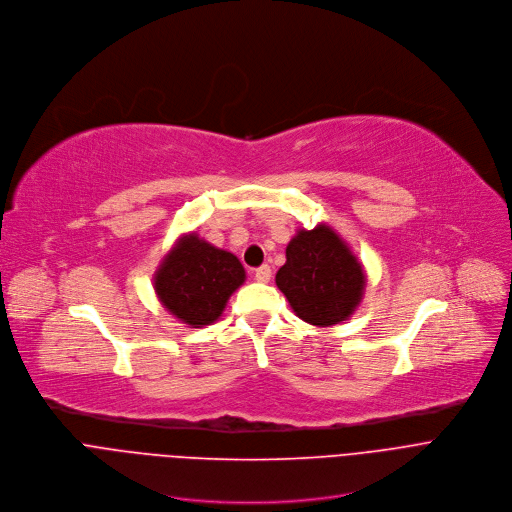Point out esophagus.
I'll return each mask as SVG.
<instances>
[{"label": "esophagus", "mask_w": 512, "mask_h": 512, "mask_svg": "<svg viewBox=\"0 0 512 512\" xmlns=\"http://www.w3.org/2000/svg\"><path fill=\"white\" fill-rule=\"evenodd\" d=\"M254 276H256L258 282H268L270 276H272V270H270L268 264H262V266H258V268L254 270Z\"/></svg>", "instance_id": "obj_1"}]
</instances>
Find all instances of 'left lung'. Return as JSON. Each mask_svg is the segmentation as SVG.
I'll use <instances>...</instances> for the list:
<instances>
[{"label":"left lung","instance_id":"1","mask_svg":"<svg viewBox=\"0 0 512 512\" xmlns=\"http://www.w3.org/2000/svg\"><path fill=\"white\" fill-rule=\"evenodd\" d=\"M276 286L302 321L331 327L357 309L365 274L343 240L329 226H317L290 240Z\"/></svg>","mask_w":512,"mask_h":512}]
</instances>
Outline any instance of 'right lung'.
<instances>
[{
	"label": "right lung",
	"mask_w": 512,
	"mask_h": 512,
	"mask_svg": "<svg viewBox=\"0 0 512 512\" xmlns=\"http://www.w3.org/2000/svg\"><path fill=\"white\" fill-rule=\"evenodd\" d=\"M240 260L195 234L185 236L155 274V290L165 309L191 327L214 323L244 282Z\"/></svg>",
	"instance_id": "obj_1"
}]
</instances>
